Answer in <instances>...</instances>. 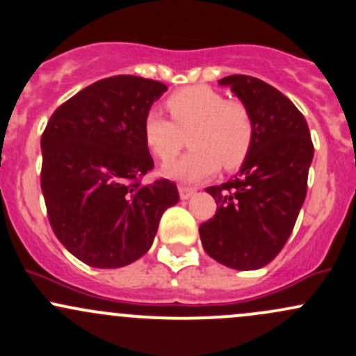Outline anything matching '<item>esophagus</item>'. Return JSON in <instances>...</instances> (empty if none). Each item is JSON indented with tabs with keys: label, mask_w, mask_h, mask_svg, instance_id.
Here are the masks:
<instances>
[{
	"label": "esophagus",
	"mask_w": 356,
	"mask_h": 356,
	"mask_svg": "<svg viewBox=\"0 0 356 356\" xmlns=\"http://www.w3.org/2000/svg\"><path fill=\"white\" fill-rule=\"evenodd\" d=\"M194 194V189L193 188H186V186H179V196H181V200H189L191 196Z\"/></svg>",
	"instance_id": "obj_1"
}]
</instances>
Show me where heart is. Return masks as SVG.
<instances>
[{
  "label": "heart",
  "instance_id": "1",
  "mask_svg": "<svg viewBox=\"0 0 356 356\" xmlns=\"http://www.w3.org/2000/svg\"><path fill=\"white\" fill-rule=\"evenodd\" d=\"M170 119L159 111L143 121V140L152 155L168 163L179 155L189 136L193 149L167 167V175L196 182L215 174L222 165L237 170L254 143V119L241 100L227 99L207 85L179 88L165 102Z\"/></svg>",
  "mask_w": 356,
  "mask_h": 356
}]
</instances>
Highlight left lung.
<instances>
[{
    "mask_svg": "<svg viewBox=\"0 0 356 356\" xmlns=\"http://www.w3.org/2000/svg\"><path fill=\"white\" fill-rule=\"evenodd\" d=\"M245 104L254 119V143L234 179L209 186L213 218L200 225L209 257L238 271L271 263L286 244L307 194L314 156L302 112L266 81L247 74L220 80Z\"/></svg>",
    "mask_w": 356,
    "mask_h": 356,
    "instance_id": "obj_1",
    "label": "left lung"
}]
</instances>
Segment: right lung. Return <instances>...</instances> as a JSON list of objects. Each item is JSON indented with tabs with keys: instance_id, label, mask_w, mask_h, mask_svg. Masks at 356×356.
Listing matches in <instances>:
<instances>
[{
	"instance_id": "right-lung-1",
	"label": "right lung",
	"mask_w": 356,
	"mask_h": 356,
	"mask_svg": "<svg viewBox=\"0 0 356 356\" xmlns=\"http://www.w3.org/2000/svg\"><path fill=\"white\" fill-rule=\"evenodd\" d=\"M165 90L133 74L104 78L61 104L44 129L40 188L49 223L88 266L140 259L163 211L179 201L168 179L141 184L153 168L143 121Z\"/></svg>"
}]
</instances>
